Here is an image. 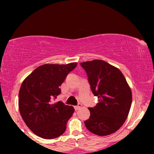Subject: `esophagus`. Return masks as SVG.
Wrapping results in <instances>:
<instances>
[{
    "label": "esophagus",
    "instance_id": "obj_1",
    "mask_svg": "<svg viewBox=\"0 0 154 154\" xmlns=\"http://www.w3.org/2000/svg\"><path fill=\"white\" fill-rule=\"evenodd\" d=\"M81 107H82V104L79 103L77 106H75V110H78V109H80Z\"/></svg>",
    "mask_w": 154,
    "mask_h": 154
}]
</instances>
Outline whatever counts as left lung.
Returning <instances> with one entry per match:
<instances>
[{
  "label": "left lung",
  "mask_w": 154,
  "mask_h": 154,
  "mask_svg": "<svg viewBox=\"0 0 154 154\" xmlns=\"http://www.w3.org/2000/svg\"><path fill=\"white\" fill-rule=\"evenodd\" d=\"M88 75L92 93L98 98L91 116L85 122L92 133L109 135L117 131L128 118L132 104V91L123 74L103 60L80 63Z\"/></svg>",
  "instance_id": "left-lung-1"
}]
</instances>
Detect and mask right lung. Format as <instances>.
<instances>
[{"label":"right lung","mask_w":154,"mask_h":154,"mask_svg":"<svg viewBox=\"0 0 154 154\" xmlns=\"http://www.w3.org/2000/svg\"><path fill=\"white\" fill-rule=\"evenodd\" d=\"M77 63L43 64L23 81L19 93V109L23 120L36 135L54 139L61 135L75 112L63 102L53 103L61 93L59 87Z\"/></svg>","instance_id":"1"}]
</instances>
